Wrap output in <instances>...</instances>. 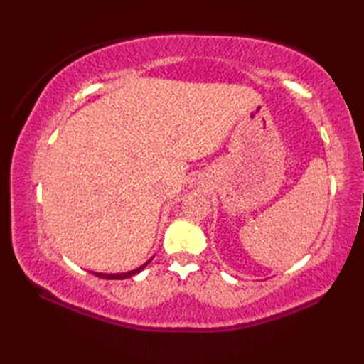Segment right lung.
Instances as JSON below:
<instances>
[{
  "mask_svg": "<svg viewBox=\"0 0 364 364\" xmlns=\"http://www.w3.org/2000/svg\"><path fill=\"white\" fill-rule=\"evenodd\" d=\"M151 259H153V258H150L149 261L144 262V264H142V266H139L137 269L128 270V272H122V274H103V272H92V274L97 275V277H100V278H106V280H125V278H129V277H133V275H136V274H139V272H142V270L145 269V266L149 264V262H150Z\"/></svg>",
  "mask_w": 364,
  "mask_h": 364,
  "instance_id": "add662e5",
  "label": "right lung"
}]
</instances>
